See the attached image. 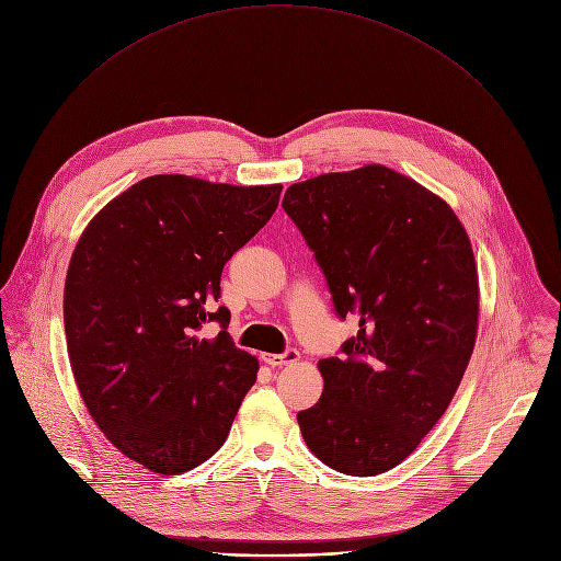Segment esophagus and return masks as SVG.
<instances>
[{
    "mask_svg": "<svg viewBox=\"0 0 561 561\" xmlns=\"http://www.w3.org/2000/svg\"><path fill=\"white\" fill-rule=\"evenodd\" d=\"M264 363L271 365V367H284V365H290V363H297L299 353L295 348H288L284 353H264L262 355Z\"/></svg>",
    "mask_w": 561,
    "mask_h": 561,
    "instance_id": "1",
    "label": "esophagus"
}]
</instances>
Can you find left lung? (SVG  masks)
Returning <instances> with one entry per match:
<instances>
[{"label": "left lung", "instance_id": "obj_1", "mask_svg": "<svg viewBox=\"0 0 561 561\" xmlns=\"http://www.w3.org/2000/svg\"><path fill=\"white\" fill-rule=\"evenodd\" d=\"M282 206L313 250L335 313L358 335L320 360V400L297 414L320 461L348 477L402 463L438 423L479 327L470 237L447 203L385 165L295 183Z\"/></svg>", "mask_w": 561, "mask_h": 561}]
</instances>
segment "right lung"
<instances>
[{
    "instance_id": "obj_1",
    "label": "right lung",
    "mask_w": 561,
    "mask_h": 561,
    "mask_svg": "<svg viewBox=\"0 0 561 561\" xmlns=\"http://www.w3.org/2000/svg\"><path fill=\"white\" fill-rule=\"evenodd\" d=\"M282 185L157 174L84 228L65 282V333L95 425L131 461L181 474L224 445L260 363L234 346L221 271L277 210ZM215 319L217 339L197 335Z\"/></svg>"
}]
</instances>
